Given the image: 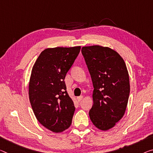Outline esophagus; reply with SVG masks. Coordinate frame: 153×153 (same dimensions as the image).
I'll return each instance as SVG.
<instances>
[{"label": "esophagus", "instance_id": "1", "mask_svg": "<svg viewBox=\"0 0 153 153\" xmlns=\"http://www.w3.org/2000/svg\"><path fill=\"white\" fill-rule=\"evenodd\" d=\"M83 96H78V97H77V100H78L79 102H80V101L82 100V99H83Z\"/></svg>", "mask_w": 153, "mask_h": 153}]
</instances>
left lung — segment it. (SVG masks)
<instances>
[{
  "mask_svg": "<svg viewBox=\"0 0 153 153\" xmlns=\"http://www.w3.org/2000/svg\"><path fill=\"white\" fill-rule=\"evenodd\" d=\"M81 52L94 88L90 120L96 128L107 131L126 111L130 93L127 68L121 56L109 47L83 46Z\"/></svg>",
  "mask_w": 153,
  "mask_h": 153,
  "instance_id": "8db88e82",
  "label": "left lung"
}]
</instances>
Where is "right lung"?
Here are the masks:
<instances>
[{
  "instance_id": "obj_1",
  "label": "right lung",
  "mask_w": 153,
  "mask_h": 153,
  "mask_svg": "<svg viewBox=\"0 0 153 153\" xmlns=\"http://www.w3.org/2000/svg\"><path fill=\"white\" fill-rule=\"evenodd\" d=\"M80 50V46L46 48L33 66L29 85L30 105L39 123L54 133L62 132L72 124L75 107L64 79Z\"/></svg>"
}]
</instances>
